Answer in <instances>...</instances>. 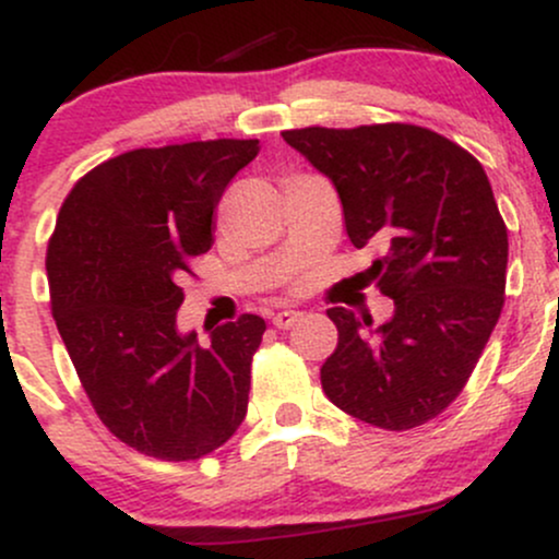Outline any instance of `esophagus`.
<instances>
[{"instance_id":"obj_1","label":"esophagus","mask_w":559,"mask_h":559,"mask_svg":"<svg viewBox=\"0 0 559 559\" xmlns=\"http://www.w3.org/2000/svg\"><path fill=\"white\" fill-rule=\"evenodd\" d=\"M301 318V312H294V310H284V312H275L273 318V325L275 329H292L294 323Z\"/></svg>"}]
</instances>
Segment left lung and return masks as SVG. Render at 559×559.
Returning <instances> with one entry per match:
<instances>
[{"instance_id": "left-lung-1", "label": "left lung", "mask_w": 559, "mask_h": 559, "mask_svg": "<svg viewBox=\"0 0 559 559\" xmlns=\"http://www.w3.org/2000/svg\"><path fill=\"white\" fill-rule=\"evenodd\" d=\"M284 141L333 183L357 249L394 316L373 329L331 307L325 396L352 418L407 431L460 396L504 305L507 226L471 152L420 126L297 128ZM362 275V273H360Z\"/></svg>"}]
</instances>
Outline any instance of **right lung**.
I'll return each instance as SVG.
<instances>
[{"instance_id": "obj_1", "label": "right lung", "mask_w": 559, "mask_h": 559, "mask_svg": "<svg viewBox=\"0 0 559 559\" xmlns=\"http://www.w3.org/2000/svg\"><path fill=\"white\" fill-rule=\"evenodd\" d=\"M258 139L133 150L73 186L47 249L52 316L96 415L146 457L199 460L247 415L260 316L178 331L181 281L213 247L215 207Z\"/></svg>"}]
</instances>
